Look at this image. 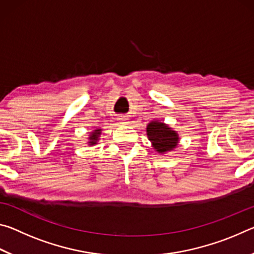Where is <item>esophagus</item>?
I'll return each mask as SVG.
<instances>
[{"label":"esophagus","mask_w":254,"mask_h":254,"mask_svg":"<svg viewBox=\"0 0 254 254\" xmlns=\"http://www.w3.org/2000/svg\"><path fill=\"white\" fill-rule=\"evenodd\" d=\"M121 119H124V118H121ZM124 123H127V122H124Z\"/></svg>","instance_id":"34e87169"}]
</instances>
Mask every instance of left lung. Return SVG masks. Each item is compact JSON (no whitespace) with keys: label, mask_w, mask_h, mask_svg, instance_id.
Instances as JSON below:
<instances>
[{"label":"left lung","mask_w":254,"mask_h":254,"mask_svg":"<svg viewBox=\"0 0 254 254\" xmlns=\"http://www.w3.org/2000/svg\"><path fill=\"white\" fill-rule=\"evenodd\" d=\"M147 135L159 153L170 151L178 143V134L176 131H173L166 124L158 121L149 123Z\"/></svg>","instance_id":"obj_1"}]
</instances>
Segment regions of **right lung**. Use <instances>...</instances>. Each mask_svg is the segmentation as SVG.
<instances>
[{
    "label": "right lung",
    "mask_w": 254,
    "mask_h": 254,
    "mask_svg": "<svg viewBox=\"0 0 254 254\" xmlns=\"http://www.w3.org/2000/svg\"><path fill=\"white\" fill-rule=\"evenodd\" d=\"M101 135V128H98V130H95L94 132H92L91 136H89V144H96L97 140H98V136Z\"/></svg>",
    "instance_id": "1"
}]
</instances>
